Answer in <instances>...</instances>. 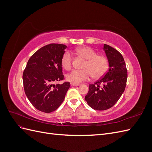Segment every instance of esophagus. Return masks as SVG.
I'll use <instances>...</instances> for the list:
<instances>
[{"mask_svg":"<svg viewBox=\"0 0 152 152\" xmlns=\"http://www.w3.org/2000/svg\"><path fill=\"white\" fill-rule=\"evenodd\" d=\"M71 85H72V86H80V84H75V83H72V84H71Z\"/></svg>","mask_w":152,"mask_h":152,"instance_id":"esophagus-1","label":"esophagus"}]
</instances>
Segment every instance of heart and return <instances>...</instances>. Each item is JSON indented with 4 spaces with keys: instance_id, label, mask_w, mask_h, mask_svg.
I'll use <instances>...</instances> for the list:
<instances>
[{
    "instance_id": "b5f03b06",
    "label": "heart",
    "mask_w": 152,
    "mask_h": 152,
    "mask_svg": "<svg viewBox=\"0 0 152 152\" xmlns=\"http://www.w3.org/2000/svg\"><path fill=\"white\" fill-rule=\"evenodd\" d=\"M79 56L86 59L82 66V70H74L68 73L66 79L72 83L80 84L88 80L91 76L94 79L102 78L107 73L109 64L107 58L102 55H98L94 49L89 47H81L76 49ZM73 57L68 51L63 54L61 64L66 70H70L72 67Z\"/></svg>"
}]
</instances>
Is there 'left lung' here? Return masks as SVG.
<instances>
[{"label": "left lung", "instance_id": "8db88e82", "mask_svg": "<svg viewBox=\"0 0 152 152\" xmlns=\"http://www.w3.org/2000/svg\"><path fill=\"white\" fill-rule=\"evenodd\" d=\"M103 49L108 60L109 69L102 79L89 85V90L85 96L87 104L96 110L109 109L118 102L125 90L127 78L122 54L107 44H104Z\"/></svg>", "mask_w": 152, "mask_h": 152}]
</instances>
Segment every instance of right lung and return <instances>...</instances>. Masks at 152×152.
Masks as SVG:
<instances>
[{"instance_id":"right-lung-1","label":"right lung","mask_w":152,"mask_h":152,"mask_svg":"<svg viewBox=\"0 0 152 152\" xmlns=\"http://www.w3.org/2000/svg\"><path fill=\"white\" fill-rule=\"evenodd\" d=\"M66 45L50 44L32 55L23 73L25 93L30 103L40 112L56 110L65 99L69 82L53 84L64 79L61 59Z\"/></svg>"}]
</instances>
